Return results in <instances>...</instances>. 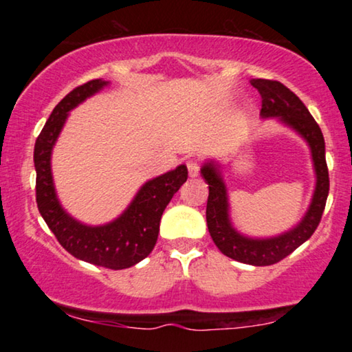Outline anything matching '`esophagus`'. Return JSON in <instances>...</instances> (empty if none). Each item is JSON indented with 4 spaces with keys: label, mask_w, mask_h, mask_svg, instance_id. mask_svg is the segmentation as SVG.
I'll return each instance as SVG.
<instances>
[{
    "label": "esophagus",
    "mask_w": 352,
    "mask_h": 352,
    "mask_svg": "<svg viewBox=\"0 0 352 352\" xmlns=\"http://www.w3.org/2000/svg\"><path fill=\"white\" fill-rule=\"evenodd\" d=\"M200 168H201V163L199 160H194V158H192V160L187 162V170H189L190 176H199Z\"/></svg>",
    "instance_id": "esophagus-1"
}]
</instances>
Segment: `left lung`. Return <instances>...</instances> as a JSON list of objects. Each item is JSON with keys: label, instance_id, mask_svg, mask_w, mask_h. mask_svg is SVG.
Here are the masks:
<instances>
[{"label": "left lung", "instance_id": "left-lung-1", "mask_svg": "<svg viewBox=\"0 0 352 352\" xmlns=\"http://www.w3.org/2000/svg\"><path fill=\"white\" fill-rule=\"evenodd\" d=\"M252 85L261 94L263 117H280L282 122L295 128L309 142L317 175L314 199H312L305 219L290 232L266 240L242 237L229 224L228 199H226L223 181L213 165H206L201 168V175L210 187L208 201H206V224H208L210 235L216 247L226 256L232 258L235 261L252 264V266H271L295 252L301 243H305L316 232L322 219V213L325 210L330 179L325 162L324 134L316 120L312 118L309 110L302 104V100L280 81L258 78L252 80Z\"/></svg>", "mask_w": 352, "mask_h": 352}]
</instances>
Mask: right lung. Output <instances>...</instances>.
Segmentation results:
<instances>
[{
  "instance_id": "right-lung-1",
  "label": "right lung",
  "mask_w": 352,
  "mask_h": 352,
  "mask_svg": "<svg viewBox=\"0 0 352 352\" xmlns=\"http://www.w3.org/2000/svg\"><path fill=\"white\" fill-rule=\"evenodd\" d=\"M102 80H91L72 89L56 105L36 138L33 162L36 170V205L57 242L75 258L107 269H126L142 261L155 247L160 219L173 195L187 181L186 165L148 181L129 208L117 221L99 228L80 224L60 208L51 176V151L67 118V112L98 93Z\"/></svg>"
}]
</instances>
